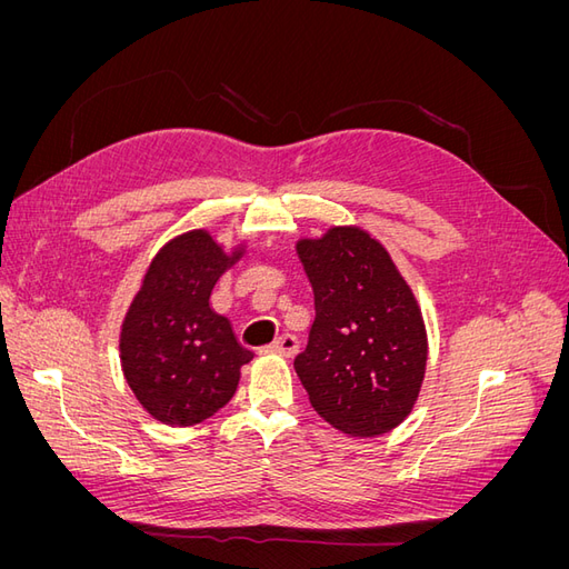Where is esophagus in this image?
Wrapping results in <instances>:
<instances>
[{"label":"esophagus","mask_w":569,"mask_h":569,"mask_svg":"<svg viewBox=\"0 0 569 569\" xmlns=\"http://www.w3.org/2000/svg\"><path fill=\"white\" fill-rule=\"evenodd\" d=\"M270 353H278V356H284V358H291L297 351H299V339L295 335H282L274 339L270 347H268Z\"/></svg>","instance_id":"obj_1"}]
</instances>
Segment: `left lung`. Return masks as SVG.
I'll return each instance as SVG.
<instances>
[{"instance_id": "obj_1", "label": "left lung", "mask_w": 569, "mask_h": 569, "mask_svg": "<svg viewBox=\"0 0 569 569\" xmlns=\"http://www.w3.org/2000/svg\"><path fill=\"white\" fill-rule=\"evenodd\" d=\"M316 320L295 370L322 420L349 437L399 427L418 401L427 330L410 284L382 242L358 226L299 239Z\"/></svg>"}]
</instances>
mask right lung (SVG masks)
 <instances>
[{
    "label": "right lung",
    "instance_id": "1",
    "mask_svg": "<svg viewBox=\"0 0 569 569\" xmlns=\"http://www.w3.org/2000/svg\"><path fill=\"white\" fill-rule=\"evenodd\" d=\"M242 256L244 244L226 251L209 230H189L151 258L120 327V366L153 420L197 425L234 396L253 353L213 311L211 291Z\"/></svg>",
    "mask_w": 569,
    "mask_h": 569
}]
</instances>
